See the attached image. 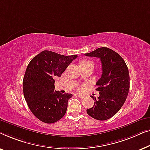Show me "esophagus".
Segmentation results:
<instances>
[{
    "label": "esophagus",
    "mask_w": 150,
    "mask_h": 150,
    "mask_svg": "<svg viewBox=\"0 0 150 150\" xmlns=\"http://www.w3.org/2000/svg\"><path fill=\"white\" fill-rule=\"evenodd\" d=\"M76 95H77L78 97H79V98H84V96L82 95V94H76Z\"/></svg>",
    "instance_id": "obj_1"
}]
</instances>
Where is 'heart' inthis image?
<instances>
[{
	"mask_svg": "<svg viewBox=\"0 0 150 150\" xmlns=\"http://www.w3.org/2000/svg\"><path fill=\"white\" fill-rule=\"evenodd\" d=\"M81 64H93L94 65V63L91 60H84L81 62Z\"/></svg>",
	"mask_w": 150,
	"mask_h": 150,
	"instance_id": "heart-1",
	"label": "heart"
}]
</instances>
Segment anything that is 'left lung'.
Returning a JSON list of instances; mask_svg holds the SVG:
<instances>
[{
    "mask_svg": "<svg viewBox=\"0 0 150 150\" xmlns=\"http://www.w3.org/2000/svg\"><path fill=\"white\" fill-rule=\"evenodd\" d=\"M86 56L100 59L102 75L96 82V90L100 96L92 108L87 109L88 114L98 120H106L121 109L128 96L130 88L128 69L124 59L109 48L99 47Z\"/></svg>",
    "mask_w": 150,
    "mask_h": 150,
    "instance_id": "left-lung-1",
    "label": "left lung"
}]
</instances>
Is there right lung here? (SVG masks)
I'll list each match as a JSON object with an SVG mask.
<instances>
[{"label":"right lung","mask_w":150,"mask_h":150,"mask_svg":"<svg viewBox=\"0 0 150 150\" xmlns=\"http://www.w3.org/2000/svg\"><path fill=\"white\" fill-rule=\"evenodd\" d=\"M77 55L64 56L51 51L41 52L30 60L23 79L27 105L35 117L47 124L54 123L66 113L71 94L54 91V78L60 77Z\"/></svg>","instance_id":"add662e5"}]
</instances>
